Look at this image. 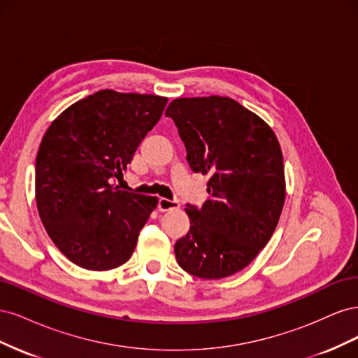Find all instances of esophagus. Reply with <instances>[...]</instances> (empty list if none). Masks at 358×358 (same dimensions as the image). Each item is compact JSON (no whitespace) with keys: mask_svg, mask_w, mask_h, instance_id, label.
Wrapping results in <instances>:
<instances>
[{"mask_svg":"<svg viewBox=\"0 0 358 358\" xmlns=\"http://www.w3.org/2000/svg\"><path fill=\"white\" fill-rule=\"evenodd\" d=\"M179 203L175 201V200H169V199H159V203H158V209L161 212H167V210H171V209H179Z\"/></svg>","mask_w":358,"mask_h":358,"instance_id":"esophagus-1","label":"esophagus"}]
</instances>
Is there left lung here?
I'll list each match as a JSON object with an SVG mask.
<instances>
[{
    "mask_svg": "<svg viewBox=\"0 0 358 358\" xmlns=\"http://www.w3.org/2000/svg\"><path fill=\"white\" fill-rule=\"evenodd\" d=\"M189 167L208 175L210 199L185 209L191 227L175 245L192 276L221 279L241 272L272 237L285 201L284 158L273 129L230 96L173 100Z\"/></svg>",
    "mask_w": 358,
    "mask_h": 358,
    "instance_id": "8db88e82",
    "label": "left lung"
}]
</instances>
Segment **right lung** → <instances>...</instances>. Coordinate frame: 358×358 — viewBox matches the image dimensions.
<instances>
[{
    "mask_svg": "<svg viewBox=\"0 0 358 358\" xmlns=\"http://www.w3.org/2000/svg\"><path fill=\"white\" fill-rule=\"evenodd\" d=\"M167 96L101 90L67 107L41 138L36 161L40 220L71 263L103 272L131 258L158 199L121 191L137 146Z\"/></svg>",
    "mask_w": 358,
    "mask_h": 358,
    "instance_id": "add662e5",
    "label": "right lung"
}]
</instances>
